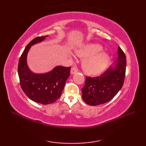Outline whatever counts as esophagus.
<instances>
[{"label":"esophagus","mask_w":146,"mask_h":146,"mask_svg":"<svg viewBox=\"0 0 146 146\" xmlns=\"http://www.w3.org/2000/svg\"><path fill=\"white\" fill-rule=\"evenodd\" d=\"M77 72H78V69H77L76 67H72L71 68L70 73H71V75H73V74H75Z\"/></svg>","instance_id":"1"}]
</instances>
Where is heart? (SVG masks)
Listing matches in <instances>:
<instances>
[{
  "instance_id": "1",
  "label": "heart",
  "mask_w": 146,
  "mask_h": 146,
  "mask_svg": "<svg viewBox=\"0 0 146 146\" xmlns=\"http://www.w3.org/2000/svg\"><path fill=\"white\" fill-rule=\"evenodd\" d=\"M102 49L100 44L90 43L76 51V54L83 58L82 67L88 75H98L107 68L110 57L107 52L102 51Z\"/></svg>"
}]
</instances>
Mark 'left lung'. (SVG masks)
I'll list each match as a JSON object with an SVG mask.
<instances>
[{"mask_svg":"<svg viewBox=\"0 0 146 146\" xmlns=\"http://www.w3.org/2000/svg\"><path fill=\"white\" fill-rule=\"evenodd\" d=\"M126 56L118 47V59L99 76L86 77L82 88V98L88 105L95 106L109 102L122 87L125 75Z\"/></svg>","mask_w":146,"mask_h":146,"instance_id":"1","label":"left lung"}]
</instances>
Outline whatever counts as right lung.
I'll use <instances>...</instances> for the list:
<instances>
[{"mask_svg":"<svg viewBox=\"0 0 146 146\" xmlns=\"http://www.w3.org/2000/svg\"><path fill=\"white\" fill-rule=\"evenodd\" d=\"M48 36L37 37L33 39L24 49L18 64V75L23 90L31 100L43 105L54 103L60 97L71 69L70 66H57L42 74L35 73L30 70L27 56L31 47L44 41Z\"/></svg>","mask_w":146,"mask_h":146,"instance_id":"obj_1","label":"right lung"}]
</instances>
